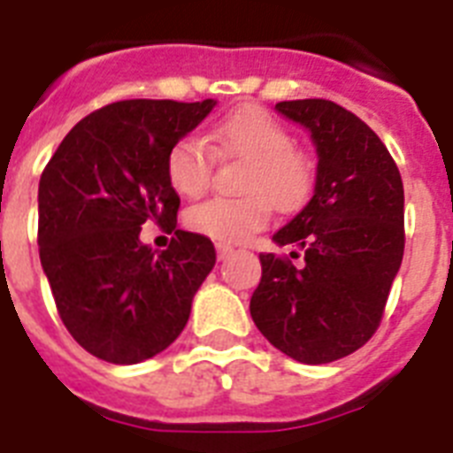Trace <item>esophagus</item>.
<instances>
[{
  "label": "esophagus",
  "mask_w": 453,
  "mask_h": 453,
  "mask_svg": "<svg viewBox=\"0 0 453 453\" xmlns=\"http://www.w3.org/2000/svg\"><path fill=\"white\" fill-rule=\"evenodd\" d=\"M216 251H219L220 261H226V258H230V256L234 254V249L227 247V244H219V247H216Z\"/></svg>",
  "instance_id": "34e87169"
}]
</instances>
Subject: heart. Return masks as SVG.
I'll use <instances>...</instances> for the list:
<instances>
[{"label":"heart","mask_w":453,"mask_h":453,"mask_svg":"<svg viewBox=\"0 0 453 453\" xmlns=\"http://www.w3.org/2000/svg\"><path fill=\"white\" fill-rule=\"evenodd\" d=\"M180 138L166 152V180L180 197H199L211 178V155L240 159V199H209L192 206L185 223L220 244H240L268 226L270 209L296 211L315 188V162L294 145L291 131L268 110L240 105L230 110L204 136Z\"/></svg>","instance_id":"1"}]
</instances>
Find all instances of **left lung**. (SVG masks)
Listing matches in <instances>:
<instances>
[{
  "label": "left lung",
  "mask_w": 453,
  "mask_h": 453,
  "mask_svg": "<svg viewBox=\"0 0 453 453\" xmlns=\"http://www.w3.org/2000/svg\"><path fill=\"white\" fill-rule=\"evenodd\" d=\"M303 124L317 148L315 195L273 240L303 249L261 254L251 296L256 326L277 350L303 365H326L359 350L376 334L404 256V188L376 134L334 101L275 105Z\"/></svg>",
  "instance_id": "obj_1"
}]
</instances>
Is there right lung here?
Here are the masks:
<instances>
[{"label": "right lung", "mask_w": 453, "mask_h": 453, "mask_svg": "<svg viewBox=\"0 0 453 453\" xmlns=\"http://www.w3.org/2000/svg\"><path fill=\"white\" fill-rule=\"evenodd\" d=\"M213 105L110 103L74 124L42 171V268L65 329L98 359L136 365L169 348L216 263L209 237L176 230L180 197L164 171ZM150 219L174 233L159 255L137 237Z\"/></svg>", "instance_id": "1"}]
</instances>
